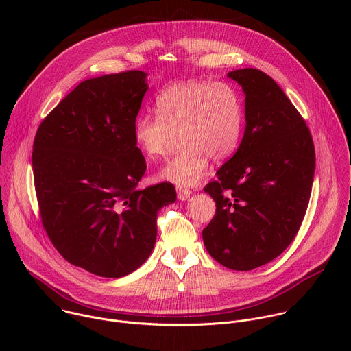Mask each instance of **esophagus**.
Here are the masks:
<instances>
[{"label": "esophagus", "mask_w": 351, "mask_h": 351, "mask_svg": "<svg viewBox=\"0 0 351 351\" xmlns=\"http://www.w3.org/2000/svg\"><path fill=\"white\" fill-rule=\"evenodd\" d=\"M176 193H178V198L182 199V202H183V199H187L191 194V191L186 187H176Z\"/></svg>", "instance_id": "34e87169"}]
</instances>
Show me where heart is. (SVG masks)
Instances as JSON below:
<instances>
[{
    "instance_id": "obj_1",
    "label": "heart",
    "mask_w": 351,
    "mask_h": 351,
    "mask_svg": "<svg viewBox=\"0 0 351 351\" xmlns=\"http://www.w3.org/2000/svg\"><path fill=\"white\" fill-rule=\"evenodd\" d=\"M157 115L143 114L134 122V141L148 160L167 154L179 134L180 153L160 171V178L180 186L202 179L210 160L225 161L239 147L243 103L225 82L186 80L167 86L156 98Z\"/></svg>"
}]
</instances>
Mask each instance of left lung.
<instances>
[{
    "mask_svg": "<svg viewBox=\"0 0 351 351\" xmlns=\"http://www.w3.org/2000/svg\"><path fill=\"white\" fill-rule=\"evenodd\" d=\"M228 76L245 94V130L217 180L204 187L217 210L203 240L223 267L250 271L280 256L302 226L315 148L304 118L271 76L254 68Z\"/></svg>",
    "mask_w": 351,
    "mask_h": 351,
    "instance_id": "left-lung-1",
    "label": "left lung"
}]
</instances>
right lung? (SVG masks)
Here are the masks:
<instances>
[{
  "instance_id": "1",
  "label": "right lung",
  "mask_w": 351,
  "mask_h": 351,
  "mask_svg": "<svg viewBox=\"0 0 351 351\" xmlns=\"http://www.w3.org/2000/svg\"><path fill=\"white\" fill-rule=\"evenodd\" d=\"M145 73L126 71L79 83L40 123L33 176L43 228L72 265L121 278L152 254L161 207L176 190L138 189L145 160L134 122Z\"/></svg>"
}]
</instances>
